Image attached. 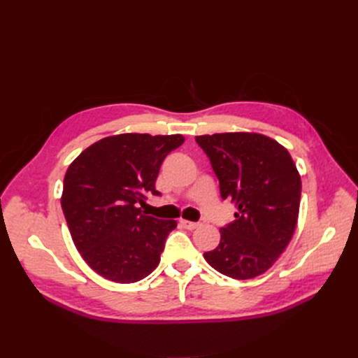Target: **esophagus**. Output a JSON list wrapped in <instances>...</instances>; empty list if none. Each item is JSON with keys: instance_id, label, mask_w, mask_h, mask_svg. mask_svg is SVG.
<instances>
[{"instance_id": "esophagus-1", "label": "esophagus", "mask_w": 358, "mask_h": 358, "mask_svg": "<svg viewBox=\"0 0 358 358\" xmlns=\"http://www.w3.org/2000/svg\"><path fill=\"white\" fill-rule=\"evenodd\" d=\"M180 224L183 229L187 230H196L199 227V222H192V221H188V220H180Z\"/></svg>"}]
</instances>
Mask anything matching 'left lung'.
<instances>
[{
	"label": "left lung",
	"instance_id": "1",
	"mask_svg": "<svg viewBox=\"0 0 358 358\" xmlns=\"http://www.w3.org/2000/svg\"><path fill=\"white\" fill-rule=\"evenodd\" d=\"M220 180L222 200L236 206L234 221L220 230L221 241L204 259L233 279L264 273L294 234L301 180L288 150L257 133L197 136Z\"/></svg>",
	"mask_w": 358,
	"mask_h": 358
}]
</instances>
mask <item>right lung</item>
<instances>
[{"instance_id": "obj_1", "label": "right lung", "mask_w": 358, "mask_h": 358, "mask_svg": "<svg viewBox=\"0 0 358 358\" xmlns=\"http://www.w3.org/2000/svg\"><path fill=\"white\" fill-rule=\"evenodd\" d=\"M183 136L117 134L95 142L64 178L61 206L71 239L88 266L117 284L154 272L175 220H157L138 204L155 189L164 158Z\"/></svg>"}]
</instances>
